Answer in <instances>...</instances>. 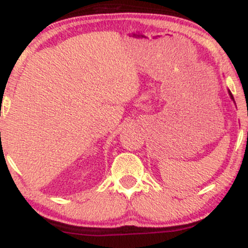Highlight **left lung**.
I'll use <instances>...</instances> for the list:
<instances>
[{
    "label": "left lung",
    "mask_w": 248,
    "mask_h": 248,
    "mask_svg": "<svg viewBox=\"0 0 248 248\" xmlns=\"http://www.w3.org/2000/svg\"><path fill=\"white\" fill-rule=\"evenodd\" d=\"M229 94H230V96H231V99L233 101H234V98H233V95H232V93H231V91H229Z\"/></svg>",
    "instance_id": "1"
}]
</instances>
